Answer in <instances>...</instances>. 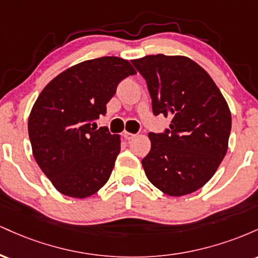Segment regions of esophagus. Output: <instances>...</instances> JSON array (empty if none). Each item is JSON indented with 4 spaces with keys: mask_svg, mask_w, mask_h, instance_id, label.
Wrapping results in <instances>:
<instances>
[{
    "mask_svg": "<svg viewBox=\"0 0 258 258\" xmlns=\"http://www.w3.org/2000/svg\"><path fill=\"white\" fill-rule=\"evenodd\" d=\"M123 138L126 139V141H131L136 137V135H133V133H130V132H123Z\"/></svg>",
    "mask_w": 258,
    "mask_h": 258,
    "instance_id": "esophagus-1",
    "label": "esophagus"
}]
</instances>
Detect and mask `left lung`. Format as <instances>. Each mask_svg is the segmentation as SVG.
Instances as JSON below:
<instances>
[{"mask_svg":"<svg viewBox=\"0 0 258 258\" xmlns=\"http://www.w3.org/2000/svg\"><path fill=\"white\" fill-rule=\"evenodd\" d=\"M146 79L154 115L170 128L149 133L152 149L142 160L148 179L171 197L205 185L226 156L232 115L214 80L183 55H146L132 60Z\"/></svg>","mask_w":258,"mask_h":258,"instance_id":"left-lung-1","label":"left lung"}]
</instances>
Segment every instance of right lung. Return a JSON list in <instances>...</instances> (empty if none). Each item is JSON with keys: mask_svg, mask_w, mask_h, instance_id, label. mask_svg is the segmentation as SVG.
<instances>
[{"mask_svg": "<svg viewBox=\"0 0 258 258\" xmlns=\"http://www.w3.org/2000/svg\"><path fill=\"white\" fill-rule=\"evenodd\" d=\"M135 74L122 58L91 59L59 74L40 93L29 116V138L37 165L61 194L84 199L108 182L120 137L91 126L105 115L121 80Z\"/></svg>", "mask_w": 258, "mask_h": 258, "instance_id": "right-lung-1", "label": "right lung"}]
</instances>
